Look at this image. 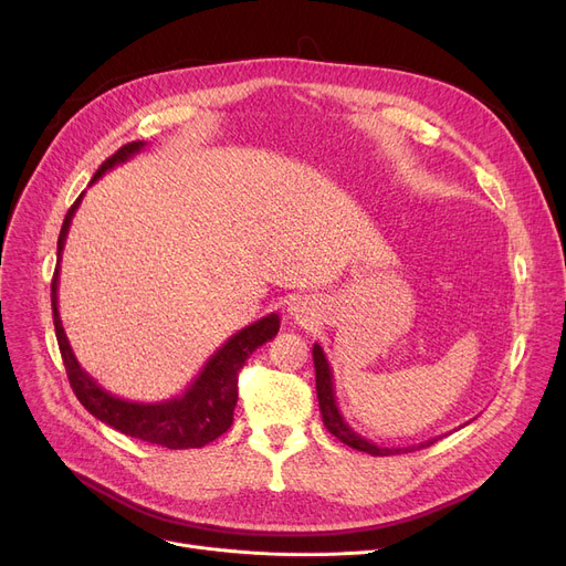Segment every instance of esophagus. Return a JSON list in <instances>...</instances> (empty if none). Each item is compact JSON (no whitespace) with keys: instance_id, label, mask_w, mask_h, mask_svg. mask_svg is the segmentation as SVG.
I'll use <instances>...</instances> for the list:
<instances>
[{"instance_id":"1","label":"esophagus","mask_w":566,"mask_h":566,"mask_svg":"<svg viewBox=\"0 0 566 566\" xmlns=\"http://www.w3.org/2000/svg\"><path fill=\"white\" fill-rule=\"evenodd\" d=\"M289 312H291V316H293L295 321H307L310 314H312L307 301H295V303L289 307Z\"/></svg>"}]
</instances>
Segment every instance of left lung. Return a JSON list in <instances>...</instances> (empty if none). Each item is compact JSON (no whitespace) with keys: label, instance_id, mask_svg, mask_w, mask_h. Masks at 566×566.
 Masks as SVG:
<instances>
[{"label":"left lung","instance_id":"1","mask_svg":"<svg viewBox=\"0 0 566 566\" xmlns=\"http://www.w3.org/2000/svg\"><path fill=\"white\" fill-rule=\"evenodd\" d=\"M312 355H314V369H316V397H318V408H321L323 424L337 440L348 444V448L367 452L371 457H390V454H403V452L429 448V444H433L436 440L442 438V436H436V438H429V440H424L420 444H408V448H382V444H376V442L363 438L360 433H355L348 427V422L344 420V415H342V410L337 406L333 369H331L328 358H325V353H323V348L318 344H314Z\"/></svg>","mask_w":566,"mask_h":566}]
</instances>
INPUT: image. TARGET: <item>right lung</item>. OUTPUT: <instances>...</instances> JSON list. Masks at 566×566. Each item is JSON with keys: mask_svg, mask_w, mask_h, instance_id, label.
Instances as JSON below:
<instances>
[{"mask_svg": "<svg viewBox=\"0 0 566 566\" xmlns=\"http://www.w3.org/2000/svg\"><path fill=\"white\" fill-rule=\"evenodd\" d=\"M146 142H130L118 148V151L107 158L101 169L94 174L92 186L98 178L114 169L116 165H124L133 156H137ZM84 192L75 199L66 220L59 231L56 241V268L52 277V318H54V333L59 342V350L66 365V374L71 380V388L80 403L94 415L96 420L109 424L112 429L122 431L126 436L163 444L167 450H188V448H203V444L220 438L233 422V408L238 401V371L245 365L250 355L271 342L280 331V314H268L254 321L248 328L231 335L213 355L206 360L197 378L188 385L184 395L171 397L158 403H139L128 401L107 392L98 380L88 376L71 348L66 331L59 316V265H62V252L66 245V235L73 222V216L82 201Z\"/></svg>", "mask_w": 566, "mask_h": 566, "instance_id": "1", "label": "right lung"}]
</instances>
